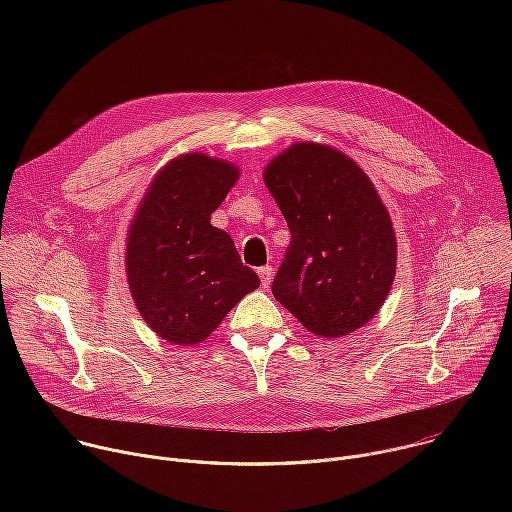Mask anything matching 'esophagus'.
Returning <instances> with one entry per match:
<instances>
[{"instance_id": "esophagus-1", "label": "esophagus", "mask_w": 512, "mask_h": 512, "mask_svg": "<svg viewBox=\"0 0 512 512\" xmlns=\"http://www.w3.org/2000/svg\"><path fill=\"white\" fill-rule=\"evenodd\" d=\"M259 277H261V285L267 289L271 285V279H273V267L271 265H265L259 269Z\"/></svg>"}]
</instances>
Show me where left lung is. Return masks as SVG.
Segmentation results:
<instances>
[{
  "mask_svg": "<svg viewBox=\"0 0 512 512\" xmlns=\"http://www.w3.org/2000/svg\"><path fill=\"white\" fill-rule=\"evenodd\" d=\"M263 180L291 233L275 300L320 338L362 328L397 265L391 216L369 176L330 145L304 141L271 160Z\"/></svg>",
  "mask_w": 512,
  "mask_h": 512,
  "instance_id": "obj_1",
  "label": "left lung"
}]
</instances>
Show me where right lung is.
<instances>
[{
	"instance_id": "obj_1",
	"label": "right lung",
	"mask_w": 512,
	"mask_h": 512,
	"mask_svg": "<svg viewBox=\"0 0 512 512\" xmlns=\"http://www.w3.org/2000/svg\"><path fill=\"white\" fill-rule=\"evenodd\" d=\"M239 178L235 164L184 154L152 180L133 216L125 269L148 326L172 344H198L259 287L229 233L210 225Z\"/></svg>"
}]
</instances>
